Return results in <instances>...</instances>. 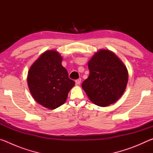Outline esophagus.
I'll list each match as a JSON object with an SVG mask.
<instances>
[{"instance_id": "obj_1", "label": "esophagus", "mask_w": 153, "mask_h": 153, "mask_svg": "<svg viewBox=\"0 0 153 153\" xmlns=\"http://www.w3.org/2000/svg\"><path fill=\"white\" fill-rule=\"evenodd\" d=\"M76 84L77 85H79L80 84H81V78H79L76 80Z\"/></svg>"}]
</instances>
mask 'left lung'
<instances>
[{
	"instance_id": "1",
	"label": "left lung",
	"mask_w": 153,
	"mask_h": 153,
	"mask_svg": "<svg viewBox=\"0 0 153 153\" xmlns=\"http://www.w3.org/2000/svg\"><path fill=\"white\" fill-rule=\"evenodd\" d=\"M90 75L82 86L89 99L100 107L115 102L123 94L128 84L126 66L115 54L100 50L88 62Z\"/></svg>"
}]
</instances>
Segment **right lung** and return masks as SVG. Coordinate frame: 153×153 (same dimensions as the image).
<instances>
[{"label":"right lung","instance_id":"1","mask_svg":"<svg viewBox=\"0 0 153 153\" xmlns=\"http://www.w3.org/2000/svg\"><path fill=\"white\" fill-rule=\"evenodd\" d=\"M61 62L58 52L46 51L28 71L27 84L31 94L36 102L49 109L63 105L75 85Z\"/></svg>","mask_w":153,"mask_h":153}]
</instances>
